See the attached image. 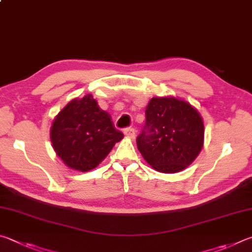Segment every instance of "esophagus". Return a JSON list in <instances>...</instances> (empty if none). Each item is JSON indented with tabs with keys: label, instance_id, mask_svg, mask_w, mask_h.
I'll return each instance as SVG.
<instances>
[{
	"label": "esophagus",
	"instance_id": "34e87169",
	"mask_svg": "<svg viewBox=\"0 0 252 252\" xmlns=\"http://www.w3.org/2000/svg\"><path fill=\"white\" fill-rule=\"evenodd\" d=\"M124 134H125L127 137L130 138V139H134L136 137V130L134 128H125L124 129Z\"/></svg>",
	"mask_w": 252,
	"mask_h": 252
}]
</instances>
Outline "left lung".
<instances>
[{
  "instance_id": "obj_1",
  "label": "left lung",
  "mask_w": 252,
  "mask_h": 252,
  "mask_svg": "<svg viewBox=\"0 0 252 252\" xmlns=\"http://www.w3.org/2000/svg\"><path fill=\"white\" fill-rule=\"evenodd\" d=\"M138 135V151L154 169L174 174L196 159L204 145V122L198 110L175 97H154Z\"/></svg>"
}]
</instances>
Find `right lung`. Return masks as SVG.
<instances>
[{
	"mask_svg": "<svg viewBox=\"0 0 252 252\" xmlns=\"http://www.w3.org/2000/svg\"><path fill=\"white\" fill-rule=\"evenodd\" d=\"M123 137L110 115L99 108L91 94L70 100L51 127V142L56 155L69 168L79 171L98 166Z\"/></svg>",
	"mask_w": 252,
	"mask_h": 252,
	"instance_id": "obj_1",
	"label": "right lung"
}]
</instances>
